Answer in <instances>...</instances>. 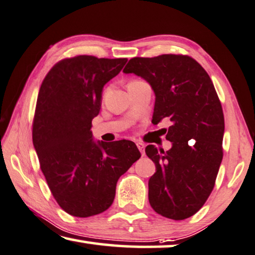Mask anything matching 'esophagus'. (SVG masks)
Returning <instances> with one entry per match:
<instances>
[{
  "instance_id": "esophagus-1",
  "label": "esophagus",
  "mask_w": 255,
  "mask_h": 255,
  "mask_svg": "<svg viewBox=\"0 0 255 255\" xmlns=\"http://www.w3.org/2000/svg\"><path fill=\"white\" fill-rule=\"evenodd\" d=\"M136 146H137V149L140 150V152H141V154L142 155H144L145 154V152H144V148H145V145L142 143V142H137L136 143Z\"/></svg>"
}]
</instances>
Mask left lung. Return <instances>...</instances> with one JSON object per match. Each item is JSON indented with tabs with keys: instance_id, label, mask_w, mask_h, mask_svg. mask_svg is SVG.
<instances>
[{
	"instance_id": "obj_1",
	"label": "left lung",
	"mask_w": 255,
	"mask_h": 255,
	"mask_svg": "<svg viewBox=\"0 0 255 255\" xmlns=\"http://www.w3.org/2000/svg\"><path fill=\"white\" fill-rule=\"evenodd\" d=\"M123 73L152 87V123L172 122L166 135L170 150L145 148L157 169L149 180L151 207L175 221L193 216L211 195L223 159L224 114L212 79L191 57L171 53L132 58Z\"/></svg>"
}]
</instances>
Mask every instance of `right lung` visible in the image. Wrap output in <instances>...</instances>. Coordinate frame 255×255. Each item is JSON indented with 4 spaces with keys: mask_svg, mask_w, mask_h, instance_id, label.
I'll return each mask as SVG.
<instances>
[{
    "mask_svg": "<svg viewBox=\"0 0 255 255\" xmlns=\"http://www.w3.org/2000/svg\"><path fill=\"white\" fill-rule=\"evenodd\" d=\"M127 61L86 55L66 58L49 70L40 87L33 145L49 189L69 215L105 212L119 178L141 157L134 142H95L91 131L103 87Z\"/></svg>",
    "mask_w": 255,
    "mask_h": 255,
    "instance_id": "add662e5",
    "label": "right lung"
}]
</instances>
